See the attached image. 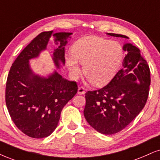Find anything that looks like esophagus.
<instances>
[{
  "label": "esophagus",
  "instance_id": "obj_1",
  "mask_svg": "<svg viewBox=\"0 0 160 160\" xmlns=\"http://www.w3.org/2000/svg\"><path fill=\"white\" fill-rule=\"evenodd\" d=\"M78 94H84L86 93V91H85V88L83 86H80L78 88Z\"/></svg>",
  "mask_w": 160,
  "mask_h": 160
}]
</instances>
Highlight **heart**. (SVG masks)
I'll return each instance as SVG.
<instances>
[{
	"mask_svg": "<svg viewBox=\"0 0 160 160\" xmlns=\"http://www.w3.org/2000/svg\"><path fill=\"white\" fill-rule=\"evenodd\" d=\"M72 55L66 56L67 66L72 75L80 74V62L83 74L94 86H100L110 81L122 63L124 52L117 41L98 37L80 39L71 48Z\"/></svg>",
	"mask_w": 160,
	"mask_h": 160,
	"instance_id": "heart-1",
	"label": "heart"
}]
</instances>
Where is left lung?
Masks as SVG:
<instances>
[{
  "label": "left lung",
  "instance_id": "1",
  "mask_svg": "<svg viewBox=\"0 0 160 160\" xmlns=\"http://www.w3.org/2000/svg\"><path fill=\"white\" fill-rule=\"evenodd\" d=\"M114 37L126 36L108 33ZM122 68L103 88L86 93L84 116L92 128L111 135L122 131L144 108L151 84L150 68L139 49L126 43Z\"/></svg>",
  "mask_w": 160,
  "mask_h": 160
}]
</instances>
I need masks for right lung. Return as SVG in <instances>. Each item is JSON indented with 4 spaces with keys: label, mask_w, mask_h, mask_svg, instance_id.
Listing matches in <instances>:
<instances>
[{
    "label": "right lung",
    "mask_w": 160,
    "mask_h": 160,
    "mask_svg": "<svg viewBox=\"0 0 160 160\" xmlns=\"http://www.w3.org/2000/svg\"><path fill=\"white\" fill-rule=\"evenodd\" d=\"M53 31L40 33L24 48L11 66L6 84V104L17 128L32 138L49 136L58 126L60 114L66 103L78 92L76 82L69 81L54 72L48 78L35 75L29 60L45 49ZM72 33L54 34L60 46L54 50L57 67L65 63L66 39Z\"/></svg>",
    "instance_id": "right-lung-1"
}]
</instances>
